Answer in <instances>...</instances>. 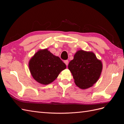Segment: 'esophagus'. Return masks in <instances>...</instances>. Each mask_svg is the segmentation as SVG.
Wrapping results in <instances>:
<instances>
[{"label":"esophagus","instance_id":"esophagus-1","mask_svg":"<svg viewBox=\"0 0 124 124\" xmlns=\"http://www.w3.org/2000/svg\"><path fill=\"white\" fill-rule=\"evenodd\" d=\"M64 62H65V63L67 66H68V63H69V61H68V60H66V61H64Z\"/></svg>","mask_w":124,"mask_h":124}]
</instances>
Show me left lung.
<instances>
[{
  "mask_svg": "<svg viewBox=\"0 0 124 124\" xmlns=\"http://www.w3.org/2000/svg\"><path fill=\"white\" fill-rule=\"evenodd\" d=\"M75 84L85 89L92 87L98 80L102 70V63L92 52L79 50L68 65Z\"/></svg>",
  "mask_w": 124,
  "mask_h": 124,
  "instance_id": "obj_1",
  "label": "left lung"
}]
</instances>
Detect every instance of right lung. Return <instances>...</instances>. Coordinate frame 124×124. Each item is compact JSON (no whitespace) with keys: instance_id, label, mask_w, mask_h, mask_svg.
<instances>
[{"instance_id":"add662e5","label":"right lung","mask_w":124,"mask_h":124,"mask_svg":"<svg viewBox=\"0 0 124 124\" xmlns=\"http://www.w3.org/2000/svg\"><path fill=\"white\" fill-rule=\"evenodd\" d=\"M29 68L37 82L47 85L53 82L60 72L66 68V66L59 57L46 48L39 50L30 59Z\"/></svg>"}]
</instances>
